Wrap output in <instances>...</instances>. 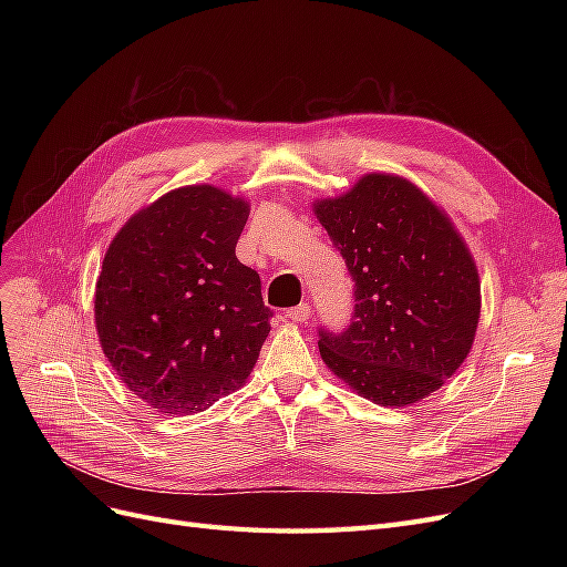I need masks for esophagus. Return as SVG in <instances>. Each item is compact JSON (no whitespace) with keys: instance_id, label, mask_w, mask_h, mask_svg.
Here are the masks:
<instances>
[{"instance_id":"34e87169","label":"esophagus","mask_w":567,"mask_h":567,"mask_svg":"<svg viewBox=\"0 0 567 567\" xmlns=\"http://www.w3.org/2000/svg\"><path fill=\"white\" fill-rule=\"evenodd\" d=\"M284 317L288 321H296V323H305L310 319V305H298V307H290V310L284 312Z\"/></svg>"}]
</instances>
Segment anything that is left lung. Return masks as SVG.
<instances>
[{"mask_svg": "<svg viewBox=\"0 0 567 567\" xmlns=\"http://www.w3.org/2000/svg\"><path fill=\"white\" fill-rule=\"evenodd\" d=\"M312 210L354 281L348 331L323 333L336 379L381 406L431 398L468 357L480 321V277L450 215L392 173L362 175Z\"/></svg>", "mask_w": 567, "mask_h": 567, "instance_id": "1", "label": "left lung"}]
</instances>
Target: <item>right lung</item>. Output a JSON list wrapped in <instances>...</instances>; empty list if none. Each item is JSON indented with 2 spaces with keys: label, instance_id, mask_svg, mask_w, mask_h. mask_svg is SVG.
<instances>
[{
  "label": "right lung",
  "instance_id": "add662e5",
  "mask_svg": "<svg viewBox=\"0 0 567 567\" xmlns=\"http://www.w3.org/2000/svg\"><path fill=\"white\" fill-rule=\"evenodd\" d=\"M250 203L188 184L136 210L94 290L101 350L161 414H198L246 383L269 333L257 271L238 262Z\"/></svg>",
  "mask_w": 567,
  "mask_h": 567
}]
</instances>
